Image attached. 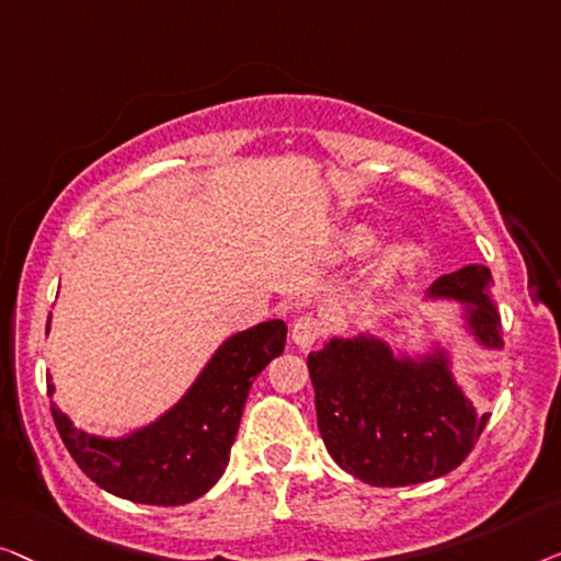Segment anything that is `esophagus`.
Here are the masks:
<instances>
[{
    "instance_id": "34e87169",
    "label": "esophagus",
    "mask_w": 561,
    "mask_h": 561,
    "mask_svg": "<svg viewBox=\"0 0 561 561\" xmlns=\"http://www.w3.org/2000/svg\"><path fill=\"white\" fill-rule=\"evenodd\" d=\"M322 335V322L314 312L299 314L291 325V341H295L299 348H310V345Z\"/></svg>"
}]
</instances>
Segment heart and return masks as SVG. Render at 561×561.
<instances>
[{
    "label": "heart",
    "mask_w": 561,
    "mask_h": 561,
    "mask_svg": "<svg viewBox=\"0 0 561 561\" xmlns=\"http://www.w3.org/2000/svg\"><path fill=\"white\" fill-rule=\"evenodd\" d=\"M376 241L374 228L358 226L353 228L345 239V247L351 251H363L368 249L370 243ZM416 259H420V249H416L414 241H393L381 251V256L376 259V282H391L397 279L401 272H407L409 266H414Z\"/></svg>",
    "instance_id": "obj_1"
}]
</instances>
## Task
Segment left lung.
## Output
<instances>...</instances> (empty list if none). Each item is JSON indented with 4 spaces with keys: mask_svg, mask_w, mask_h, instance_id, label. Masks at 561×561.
I'll use <instances>...</instances> for the list:
<instances>
[{
    "mask_svg": "<svg viewBox=\"0 0 561 561\" xmlns=\"http://www.w3.org/2000/svg\"><path fill=\"white\" fill-rule=\"evenodd\" d=\"M491 284V270L470 264L439 277L430 297L468 305L470 333L485 348H501ZM307 368L328 453L368 485L399 488L447 476L488 424V414H478L462 397L445 353L393 358L376 337H333L307 356Z\"/></svg>",
    "mask_w": 561,
    "mask_h": 561,
    "instance_id": "1",
    "label": "left lung"
}]
</instances>
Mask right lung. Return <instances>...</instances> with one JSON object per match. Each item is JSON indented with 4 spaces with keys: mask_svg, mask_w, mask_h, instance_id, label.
I'll use <instances>...</instances> for the list:
<instances>
[{
    "mask_svg": "<svg viewBox=\"0 0 561 561\" xmlns=\"http://www.w3.org/2000/svg\"><path fill=\"white\" fill-rule=\"evenodd\" d=\"M282 320L228 337L191 391L168 414L122 439L93 437L50 401L62 445L85 476L119 499L147 506H183L208 493L224 476L254 378L282 356ZM55 386L47 378V397Z\"/></svg>",
    "mask_w": 561,
    "mask_h": 561,
    "instance_id": "1",
    "label": "right lung"
}]
</instances>
